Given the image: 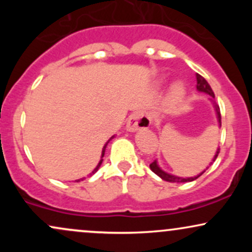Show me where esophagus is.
<instances>
[{
  "label": "esophagus",
  "instance_id": "34e87169",
  "mask_svg": "<svg viewBox=\"0 0 252 252\" xmlns=\"http://www.w3.org/2000/svg\"><path fill=\"white\" fill-rule=\"evenodd\" d=\"M150 117L144 111H136L131 114L126 122V129L129 131H136L141 129H148L150 126Z\"/></svg>",
  "mask_w": 252,
  "mask_h": 252
}]
</instances>
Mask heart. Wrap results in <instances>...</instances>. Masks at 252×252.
<instances>
[{
	"label": "heart",
	"instance_id": "b5f03b06",
	"mask_svg": "<svg viewBox=\"0 0 252 252\" xmlns=\"http://www.w3.org/2000/svg\"><path fill=\"white\" fill-rule=\"evenodd\" d=\"M185 94V89H184V85H182L181 83H175L174 85L170 88V91H169V99L172 100L173 103H176L179 102V100L181 99L182 96H184Z\"/></svg>",
	"mask_w": 252,
	"mask_h": 252
}]
</instances>
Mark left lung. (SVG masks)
<instances>
[{"instance_id":"8db88e82","label":"left lung","mask_w":252,"mask_h":252,"mask_svg":"<svg viewBox=\"0 0 252 252\" xmlns=\"http://www.w3.org/2000/svg\"><path fill=\"white\" fill-rule=\"evenodd\" d=\"M196 90H198L199 92H204V94H210L211 97L215 98V94H213V91H212V89H211L210 84L206 82V79H205L204 77H201L200 74H198V73H196ZM215 108H216V112H217V118H218V122H219V126H221L220 110H219L218 104H217L216 102H215ZM218 154H219V148L217 149L216 155L213 156V158H212V161H211L210 166H211V164H212L213 162H215L216 158H217V156H218ZM149 167H150V169H152L153 172H154L156 175H158L161 179H162V180L168 181V182H189V181H193V180H195V179H198L200 175L204 174V173L206 172V169L209 168V167H207L206 169L202 170L200 174H198L196 176H193V178H180V176L168 174V173H166V172H164V170L161 169L160 167H158V161H156V160L154 161V162L150 163Z\"/></svg>"}]
</instances>
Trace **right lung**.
I'll return each mask as SVG.
<instances>
[{
  "instance_id": "add662e5",
  "label": "right lung",
  "mask_w": 252,
  "mask_h": 252,
  "mask_svg": "<svg viewBox=\"0 0 252 252\" xmlns=\"http://www.w3.org/2000/svg\"><path fill=\"white\" fill-rule=\"evenodd\" d=\"M111 138H114V136H112V137H111ZM111 138H110V140H111ZM110 140H109V141H110ZM109 141H108V142H106V143H105V146H104V147H103V150H102V158H100L99 163H98V164H97V167H96V168H94V170H92V172H91V173H90V176H91L92 174H94V173H96V172H97V170H98V168H99V167H100V164H102V162H103V156H104V153H105V148H106V146H108ZM83 179H84V178H83ZM83 179H79V180H77V182H78V181H80V180H83Z\"/></svg>"
}]
</instances>
